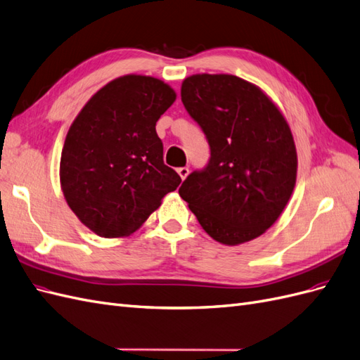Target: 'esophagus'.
<instances>
[{"mask_svg": "<svg viewBox=\"0 0 360 360\" xmlns=\"http://www.w3.org/2000/svg\"><path fill=\"white\" fill-rule=\"evenodd\" d=\"M177 172H179L180 179H181V180H184V179H186V177L189 176V168H188V167H181V168H179V169H177Z\"/></svg>", "mask_w": 360, "mask_h": 360, "instance_id": "obj_1", "label": "esophagus"}]
</instances>
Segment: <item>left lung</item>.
Masks as SVG:
<instances>
[{"instance_id":"left-lung-1","label":"left lung","mask_w":360,"mask_h":360,"mask_svg":"<svg viewBox=\"0 0 360 360\" xmlns=\"http://www.w3.org/2000/svg\"><path fill=\"white\" fill-rule=\"evenodd\" d=\"M181 101L206 134L210 159L183 181L180 197L221 244L260 236L295 186L297 151L283 115L257 86L229 74L188 77Z\"/></svg>"}]
</instances>
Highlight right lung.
<instances>
[{
    "label": "right lung",
    "instance_id": "add662e5",
    "mask_svg": "<svg viewBox=\"0 0 360 360\" xmlns=\"http://www.w3.org/2000/svg\"><path fill=\"white\" fill-rule=\"evenodd\" d=\"M174 101L176 92L154 77L124 75L96 92L72 122L62 150V191L98 236H129L180 184L163 163L156 133Z\"/></svg>",
    "mask_w": 360,
    "mask_h": 360
}]
</instances>
